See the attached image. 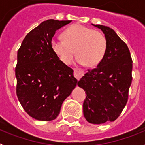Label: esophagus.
Wrapping results in <instances>:
<instances>
[{"label":"esophagus","mask_w":145,"mask_h":145,"mask_svg":"<svg viewBox=\"0 0 145 145\" xmlns=\"http://www.w3.org/2000/svg\"><path fill=\"white\" fill-rule=\"evenodd\" d=\"M84 73H85L84 71L81 69H74V75L78 80L84 75Z\"/></svg>","instance_id":"1"}]
</instances>
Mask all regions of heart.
I'll list each match as a JSON object with an SVG mask.
<instances>
[{
    "mask_svg": "<svg viewBox=\"0 0 145 145\" xmlns=\"http://www.w3.org/2000/svg\"><path fill=\"white\" fill-rule=\"evenodd\" d=\"M63 39L53 38L51 41L53 52L60 61L69 65L75 54L76 61L80 65L86 64L95 67L105 57L107 43L105 36L101 32L75 24L64 31Z\"/></svg>",
    "mask_w": 145,
    "mask_h": 145,
    "instance_id": "heart-1",
    "label": "heart"
}]
</instances>
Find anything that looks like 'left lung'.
Here are the masks:
<instances>
[{
	"label": "left lung",
	"instance_id": "1",
	"mask_svg": "<svg viewBox=\"0 0 145 145\" xmlns=\"http://www.w3.org/2000/svg\"><path fill=\"white\" fill-rule=\"evenodd\" d=\"M107 40L105 57L78 83L86 91L84 115L88 123L102 124L118 118L127 103L131 84L132 59L127 45L112 28L100 25Z\"/></svg>",
	"mask_w": 145,
	"mask_h": 145
}]
</instances>
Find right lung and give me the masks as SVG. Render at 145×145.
Returning a JSON list of instances; mask_svg holds the SVG:
<instances>
[{
	"label": "right lung",
	"instance_id": "right-lung-1",
	"mask_svg": "<svg viewBox=\"0 0 145 145\" xmlns=\"http://www.w3.org/2000/svg\"><path fill=\"white\" fill-rule=\"evenodd\" d=\"M70 22H43L27 35L18 50L16 95L25 112L36 120L57 118L78 83L72 69L60 61L51 46L55 32Z\"/></svg>",
	"mask_w": 145,
	"mask_h": 145
}]
</instances>
